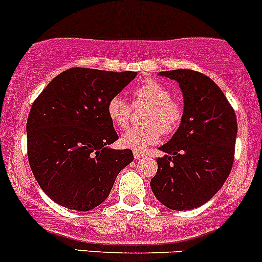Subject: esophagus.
I'll return each mask as SVG.
<instances>
[{
    "label": "esophagus",
    "mask_w": 262,
    "mask_h": 262,
    "mask_svg": "<svg viewBox=\"0 0 262 262\" xmlns=\"http://www.w3.org/2000/svg\"><path fill=\"white\" fill-rule=\"evenodd\" d=\"M134 158L135 159H142V158H145V154L139 152V151H135V152H134Z\"/></svg>",
    "instance_id": "34e87169"
}]
</instances>
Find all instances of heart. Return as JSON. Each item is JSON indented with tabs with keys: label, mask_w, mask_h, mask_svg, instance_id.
Here are the masks:
<instances>
[{
	"label": "heart",
	"mask_w": 262,
	"mask_h": 262,
	"mask_svg": "<svg viewBox=\"0 0 262 262\" xmlns=\"http://www.w3.org/2000/svg\"><path fill=\"white\" fill-rule=\"evenodd\" d=\"M134 106L149 104L144 116L146 125L127 130L121 136V145L135 151H144L150 145L159 142L161 132L170 135L179 128L184 116V108L171 98V92L156 79H146L132 90ZM106 112L110 121L117 128L128 126L131 118V104L120 94L107 102Z\"/></svg>",
	"instance_id": "b5f03b06"
}]
</instances>
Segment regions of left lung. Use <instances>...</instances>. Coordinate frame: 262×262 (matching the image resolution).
I'll list each match as a JSON object with an SVG mask.
<instances>
[{
	"label": "left lung",
	"instance_id": "1",
	"mask_svg": "<svg viewBox=\"0 0 262 262\" xmlns=\"http://www.w3.org/2000/svg\"><path fill=\"white\" fill-rule=\"evenodd\" d=\"M177 80L184 98L179 128L158 158L150 187L156 199L174 211L201 207L222 188L234 159L237 120L221 88L189 69L160 72Z\"/></svg>",
	"mask_w": 262,
	"mask_h": 262
}]
</instances>
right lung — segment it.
I'll return each instance as SVG.
<instances>
[{
    "instance_id": "add662e5",
    "label": "right lung",
    "mask_w": 262,
    "mask_h": 262,
    "mask_svg": "<svg viewBox=\"0 0 262 262\" xmlns=\"http://www.w3.org/2000/svg\"><path fill=\"white\" fill-rule=\"evenodd\" d=\"M136 72L71 68L56 75L29 113L28 158L35 179L55 203L91 211L106 201L118 172L134 160L106 112Z\"/></svg>"
}]
</instances>
